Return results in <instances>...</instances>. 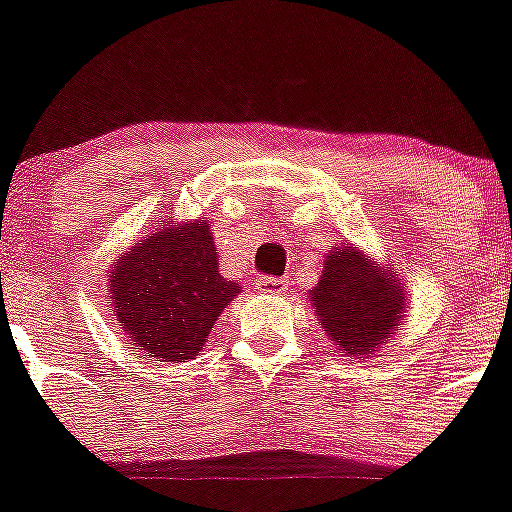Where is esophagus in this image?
I'll return each mask as SVG.
<instances>
[{"instance_id":"obj_1","label":"esophagus","mask_w":512,"mask_h":512,"mask_svg":"<svg viewBox=\"0 0 512 512\" xmlns=\"http://www.w3.org/2000/svg\"><path fill=\"white\" fill-rule=\"evenodd\" d=\"M255 285L260 293H270V296H280V293H285V290H288L285 278H260Z\"/></svg>"}]
</instances>
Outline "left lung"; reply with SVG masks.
Listing matches in <instances>:
<instances>
[{"label": "left lung", "mask_w": 512, "mask_h": 512, "mask_svg": "<svg viewBox=\"0 0 512 512\" xmlns=\"http://www.w3.org/2000/svg\"><path fill=\"white\" fill-rule=\"evenodd\" d=\"M308 298L331 342L357 359L375 354L405 313L403 283L357 247H334L326 255L324 275Z\"/></svg>", "instance_id": "1"}]
</instances>
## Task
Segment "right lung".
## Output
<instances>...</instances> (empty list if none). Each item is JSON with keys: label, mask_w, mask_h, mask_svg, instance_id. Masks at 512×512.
I'll return each instance as SVG.
<instances>
[{"label": "right lung", "mask_w": 512, "mask_h": 512, "mask_svg": "<svg viewBox=\"0 0 512 512\" xmlns=\"http://www.w3.org/2000/svg\"><path fill=\"white\" fill-rule=\"evenodd\" d=\"M114 319L155 362H186L204 349L239 283L219 273L206 219L165 222L124 252L109 275Z\"/></svg>", "instance_id": "1"}]
</instances>
